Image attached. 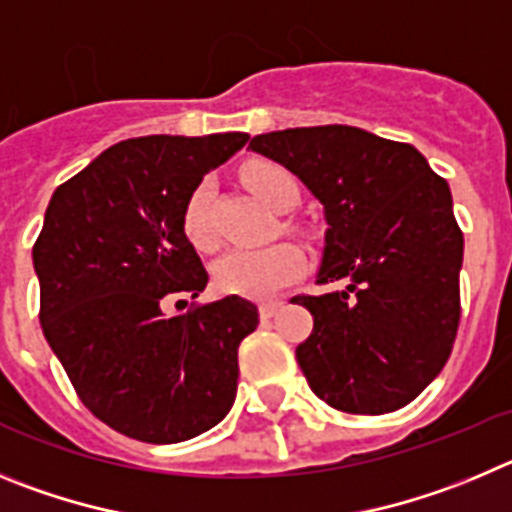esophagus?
Instances as JSON below:
<instances>
[{
    "mask_svg": "<svg viewBox=\"0 0 512 512\" xmlns=\"http://www.w3.org/2000/svg\"><path fill=\"white\" fill-rule=\"evenodd\" d=\"M280 306H283L280 301H262L260 303V319H273Z\"/></svg>",
    "mask_w": 512,
    "mask_h": 512,
    "instance_id": "esophagus-1",
    "label": "esophagus"
}]
</instances>
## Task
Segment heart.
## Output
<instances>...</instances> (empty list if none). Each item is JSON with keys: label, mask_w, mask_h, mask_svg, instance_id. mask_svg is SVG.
<instances>
[{"label": "heart", "mask_w": 512, "mask_h": 512, "mask_svg": "<svg viewBox=\"0 0 512 512\" xmlns=\"http://www.w3.org/2000/svg\"><path fill=\"white\" fill-rule=\"evenodd\" d=\"M257 199L280 211L298 204V181L275 163H252L242 173ZM183 234L193 247L209 252L216 247V229L211 222V186L199 183L183 206ZM303 252L290 242L260 247V250H232L214 265V285L224 296L270 298L303 275Z\"/></svg>", "instance_id": "obj_1"}]
</instances>
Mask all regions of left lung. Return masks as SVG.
<instances>
[{
  "instance_id": "obj_1",
  "label": "left lung",
  "mask_w": 512,
  "mask_h": 512,
  "mask_svg": "<svg viewBox=\"0 0 512 512\" xmlns=\"http://www.w3.org/2000/svg\"><path fill=\"white\" fill-rule=\"evenodd\" d=\"M250 147L296 173L329 224L316 283L339 288L290 298L313 316L296 347L308 385L336 411H398L457 339L464 234L449 183L413 145L347 124L267 132Z\"/></svg>"
}]
</instances>
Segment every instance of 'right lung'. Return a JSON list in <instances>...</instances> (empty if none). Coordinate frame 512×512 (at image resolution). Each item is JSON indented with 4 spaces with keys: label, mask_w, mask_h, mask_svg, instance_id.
<instances>
[{
    "label": "right lung",
    "mask_w": 512,
    "mask_h": 512,
    "mask_svg": "<svg viewBox=\"0 0 512 512\" xmlns=\"http://www.w3.org/2000/svg\"><path fill=\"white\" fill-rule=\"evenodd\" d=\"M247 140L117 142L55 188L45 211L32 247L43 334L81 403L130 439H193L234 403L239 344L260 321L255 303L227 296L178 316L165 306L209 283L183 234V206Z\"/></svg>",
    "instance_id": "add662e5"
}]
</instances>
